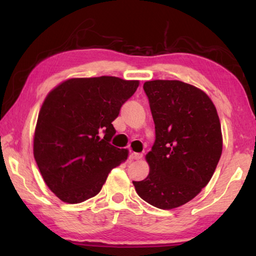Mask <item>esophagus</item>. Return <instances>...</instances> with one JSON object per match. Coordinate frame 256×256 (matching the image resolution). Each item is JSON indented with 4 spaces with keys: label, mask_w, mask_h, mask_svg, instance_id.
<instances>
[{
    "label": "esophagus",
    "mask_w": 256,
    "mask_h": 256,
    "mask_svg": "<svg viewBox=\"0 0 256 256\" xmlns=\"http://www.w3.org/2000/svg\"><path fill=\"white\" fill-rule=\"evenodd\" d=\"M141 158H142V154H138V152L130 154V159H132V160H138Z\"/></svg>",
    "instance_id": "34e87169"
}]
</instances>
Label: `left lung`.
Segmentation results:
<instances>
[{"mask_svg": "<svg viewBox=\"0 0 256 256\" xmlns=\"http://www.w3.org/2000/svg\"><path fill=\"white\" fill-rule=\"evenodd\" d=\"M144 89L156 140L146 156L149 175L133 185L149 204L174 209L196 198L214 175L222 152L219 116L208 94L185 82L146 81Z\"/></svg>", "mask_w": 256, "mask_h": 256, "instance_id": "1", "label": "left lung"}]
</instances>
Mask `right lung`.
<instances>
[{"mask_svg": "<svg viewBox=\"0 0 256 256\" xmlns=\"http://www.w3.org/2000/svg\"><path fill=\"white\" fill-rule=\"evenodd\" d=\"M138 86L116 76L76 78L47 94L38 115L34 157L46 185L74 204L100 192L128 151L110 144L112 122Z\"/></svg>", "mask_w": 256, "mask_h": 256, "instance_id": "obj_1", "label": "right lung"}]
</instances>
